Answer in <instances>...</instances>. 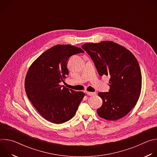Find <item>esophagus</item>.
I'll list each match as a JSON object with an SVG mask.
<instances>
[{"label": "esophagus", "mask_w": 157, "mask_h": 157, "mask_svg": "<svg viewBox=\"0 0 157 157\" xmlns=\"http://www.w3.org/2000/svg\"><path fill=\"white\" fill-rule=\"evenodd\" d=\"M86 93L88 96H94V95H96V93L88 92V91H86Z\"/></svg>", "instance_id": "34e87169"}]
</instances>
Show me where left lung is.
Segmentation results:
<instances>
[{"mask_svg":"<svg viewBox=\"0 0 157 157\" xmlns=\"http://www.w3.org/2000/svg\"><path fill=\"white\" fill-rule=\"evenodd\" d=\"M91 56L101 76L110 77L109 92H99L102 106L97 110L101 118L116 121L125 116L137 104L141 92L142 73L134 55L111 41L82 45Z\"/></svg>","mask_w":157,"mask_h":157,"instance_id":"left-lung-1","label":"left lung"}]
</instances>
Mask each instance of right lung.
Listing matches in <instances>:
<instances>
[{
  "instance_id": "add662e5",
  "label": "right lung",
  "mask_w": 157,
  "mask_h": 157,
  "mask_svg": "<svg viewBox=\"0 0 157 157\" xmlns=\"http://www.w3.org/2000/svg\"><path fill=\"white\" fill-rule=\"evenodd\" d=\"M83 52L70 44H57L42 53L30 66L25 81V92L46 120L62 124L76 114L84 93L69 89L59 82L69 75V58Z\"/></svg>"
}]
</instances>
